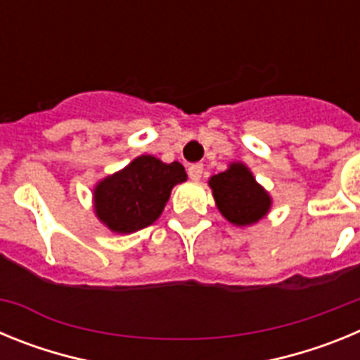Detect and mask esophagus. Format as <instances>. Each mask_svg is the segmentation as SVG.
I'll return each instance as SVG.
<instances>
[{
	"instance_id": "1",
	"label": "esophagus",
	"mask_w": 360,
	"mask_h": 360,
	"mask_svg": "<svg viewBox=\"0 0 360 360\" xmlns=\"http://www.w3.org/2000/svg\"><path fill=\"white\" fill-rule=\"evenodd\" d=\"M187 174H189L191 180H195V182H198L200 178H202V174H203V165L202 164L189 165V169H187Z\"/></svg>"
}]
</instances>
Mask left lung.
Instances as JSON below:
<instances>
[{
	"label": "left lung",
	"instance_id": "1",
	"mask_svg": "<svg viewBox=\"0 0 360 360\" xmlns=\"http://www.w3.org/2000/svg\"><path fill=\"white\" fill-rule=\"evenodd\" d=\"M209 186L218 211L238 227L259 221L272 205L269 193L256 182L249 167L241 162H232L227 171L211 176Z\"/></svg>",
	"mask_w": 360,
	"mask_h": 360
}]
</instances>
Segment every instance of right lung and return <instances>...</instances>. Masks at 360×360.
Segmentation results:
<instances>
[{
  "label": "right lung",
  "instance_id": "1",
  "mask_svg": "<svg viewBox=\"0 0 360 360\" xmlns=\"http://www.w3.org/2000/svg\"><path fill=\"white\" fill-rule=\"evenodd\" d=\"M186 180V169L180 162L165 164L151 155L136 157L124 169L95 186V214L117 234L141 231L157 221L171 189Z\"/></svg>",
  "mask_w": 360,
  "mask_h": 360
}]
</instances>
